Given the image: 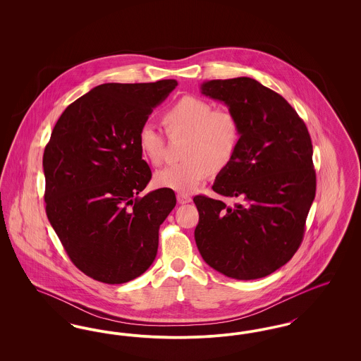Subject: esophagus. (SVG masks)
Here are the masks:
<instances>
[{"label": "esophagus", "instance_id": "obj_1", "mask_svg": "<svg viewBox=\"0 0 361 361\" xmlns=\"http://www.w3.org/2000/svg\"><path fill=\"white\" fill-rule=\"evenodd\" d=\"M177 202L180 204H187V203L192 202V197L189 195H185V193H178L177 195Z\"/></svg>", "mask_w": 361, "mask_h": 361}]
</instances>
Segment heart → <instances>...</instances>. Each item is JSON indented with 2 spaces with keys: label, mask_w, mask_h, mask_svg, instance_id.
Listing matches in <instances>:
<instances>
[{
  "label": "heart",
  "mask_w": 361,
  "mask_h": 361,
  "mask_svg": "<svg viewBox=\"0 0 361 361\" xmlns=\"http://www.w3.org/2000/svg\"><path fill=\"white\" fill-rule=\"evenodd\" d=\"M162 123L171 137H185L184 161L168 165L154 174L158 188L189 193L211 172L224 169L234 158L240 140V123L227 109H214L199 97L185 96L162 114ZM165 139L153 124H143L137 133L142 157L158 165L162 161Z\"/></svg>",
  "instance_id": "heart-1"
}]
</instances>
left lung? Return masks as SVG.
Returning <instances> with one entry per match:
<instances>
[{
  "label": "left lung",
  "mask_w": 361,
  "mask_h": 361,
  "mask_svg": "<svg viewBox=\"0 0 361 361\" xmlns=\"http://www.w3.org/2000/svg\"><path fill=\"white\" fill-rule=\"evenodd\" d=\"M200 89L224 102L240 123L238 150L212 185L240 203L193 197L197 249L227 277H265L287 264L303 240L317 188L309 130L284 97L253 78L212 80Z\"/></svg>",
  "instance_id": "1"
}]
</instances>
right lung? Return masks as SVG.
<instances>
[{
	"instance_id": "add662e5",
	"label": "right lung",
	"mask_w": 361,
	"mask_h": 361,
	"mask_svg": "<svg viewBox=\"0 0 361 361\" xmlns=\"http://www.w3.org/2000/svg\"><path fill=\"white\" fill-rule=\"evenodd\" d=\"M176 86H96L63 111L44 149L47 218L71 262L97 281L127 283L157 256L176 195L159 188L137 196L152 178L137 133Z\"/></svg>"
}]
</instances>
